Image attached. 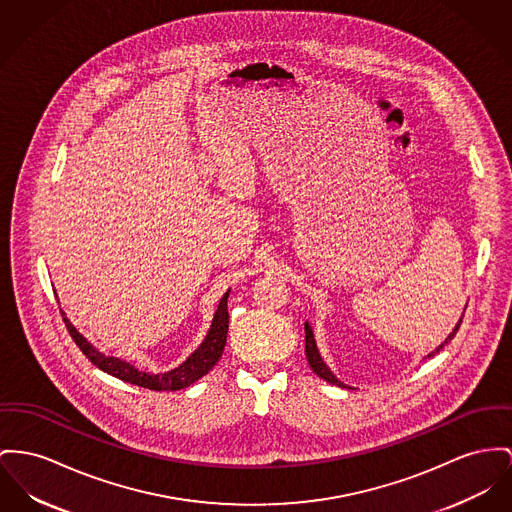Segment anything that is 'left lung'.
I'll list each match as a JSON object with an SVG mask.
<instances>
[{
    "label": "left lung",
    "mask_w": 512,
    "mask_h": 512,
    "mask_svg": "<svg viewBox=\"0 0 512 512\" xmlns=\"http://www.w3.org/2000/svg\"><path fill=\"white\" fill-rule=\"evenodd\" d=\"M460 324H462V318H460V322L456 324V328L448 334V338L433 351V353H429L427 357H433L435 353H439L441 349H443L444 345L448 343V341L452 340L454 336H456V332H458V328H460ZM305 353H307L308 365H310V369L316 373V375L320 376V378H324L326 382H330V384H336V386H345L343 382H340L334 373L328 369V365L322 361V357H320V353H318V347H316V341H314V334H312V328L308 326V322H305Z\"/></svg>",
    "instance_id": "obj_1"
}]
</instances>
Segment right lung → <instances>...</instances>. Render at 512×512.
Wrapping results in <instances>:
<instances>
[{"mask_svg": "<svg viewBox=\"0 0 512 512\" xmlns=\"http://www.w3.org/2000/svg\"><path fill=\"white\" fill-rule=\"evenodd\" d=\"M231 291V289H229ZM229 291L223 295V299L219 301V307L215 310L211 328L205 336V340L200 343V347L176 369L167 371V373H159V375H151V373H143L137 371L134 365H130L128 361H122L118 357H110L104 355L99 349H95L89 341L85 340L75 326L66 318V312L62 310V318L66 322L69 336L77 343V347L85 353V357L99 367L104 373L116 376L124 382L136 384V386H143L149 390H180L186 388L190 384H194L196 380H200L202 376L207 375L219 361V357L223 355L225 343H227V332H229V310H227V299H229Z\"/></svg>", "mask_w": 512, "mask_h": 512, "instance_id": "add662e5", "label": "right lung"}]
</instances>
